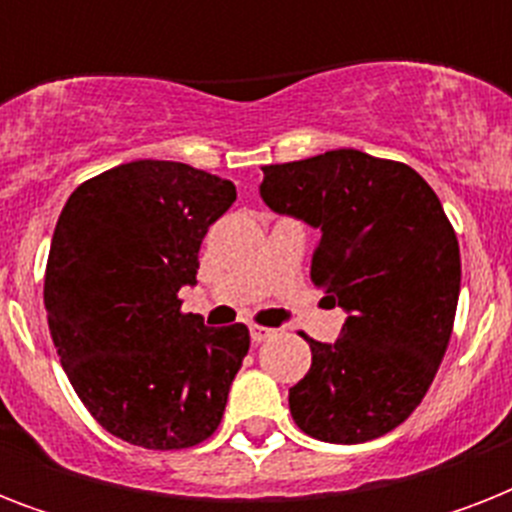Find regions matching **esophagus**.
Returning a JSON list of instances; mask_svg holds the SVG:
<instances>
[{"label": "esophagus", "instance_id": "esophagus-1", "mask_svg": "<svg viewBox=\"0 0 512 512\" xmlns=\"http://www.w3.org/2000/svg\"><path fill=\"white\" fill-rule=\"evenodd\" d=\"M249 337H252V342H263V340H268V337H273V329L249 324Z\"/></svg>", "mask_w": 512, "mask_h": 512}]
</instances>
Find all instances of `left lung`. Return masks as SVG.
<instances>
[{"instance_id": "8db88e82", "label": "left lung", "mask_w": 512, "mask_h": 512, "mask_svg": "<svg viewBox=\"0 0 512 512\" xmlns=\"http://www.w3.org/2000/svg\"><path fill=\"white\" fill-rule=\"evenodd\" d=\"M263 175L265 204L321 233L311 279L348 313L335 342L308 337L313 361L289 388L292 420L329 444L385 436L420 406L452 337L457 233L401 162L337 148Z\"/></svg>"}]
</instances>
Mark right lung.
<instances>
[{
  "instance_id": "right-lung-1",
  "label": "right lung",
  "mask_w": 512,
  "mask_h": 512,
  "mask_svg": "<svg viewBox=\"0 0 512 512\" xmlns=\"http://www.w3.org/2000/svg\"><path fill=\"white\" fill-rule=\"evenodd\" d=\"M236 185L180 162L119 164L82 183L52 233L44 308L90 414L127 444L188 449L223 420L249 329L183 313L209 225Z\"/></svg>"
}]
</instances>
